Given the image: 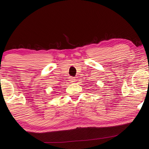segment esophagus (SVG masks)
<instances>
[{"instance_id": "obj_1", "label": "esophagus", "mask_w": 149, "mask_h": 149, "mask_svg": "<svg viewBox=\"0 0 149 149\" xmlns=\"http://www.w3.org/2000/svg\"><path fill=\"white\" fill-rule=\"evenodd\" d=\"M70 81L71 83H74L75 81H76V79H75V77H70Z\"/></svg>"}]
</instances>
